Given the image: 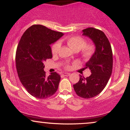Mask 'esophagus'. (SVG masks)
I'll return each instance as SVG.
<instances>
[{"label":"esophagus","instance_id":"obj_1","mask_svg":"<svg viewBox=\"0 0 130 130\" xmlns=\"http://www.w3.org/2000/svg\"><path fill=\"white\" fill-rule=\"evenodd\" d=\"M62 76H68L70 75V73H62Z\"/></svg>","mask_w":130,"mask_h":130}]
</instances>
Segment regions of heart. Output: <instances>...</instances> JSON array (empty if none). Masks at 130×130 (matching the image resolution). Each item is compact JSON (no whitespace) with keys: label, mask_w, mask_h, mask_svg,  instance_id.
Here are the masks:
<instances>
[{"label":"heart","mask_w":130,"mask_h":130,"mask_svg":"<svg viewBox=\"0 0 130 130\" xmlns=\"http://www.w3.org/2000/svg\"><path fill=\"white\" fill-rule=\"evenodd\" d=\"M66 42L70 48L74 51H80V54L84 59H89L95 54L96 46L93 43H86V40L80 36H72L68 37ZM60 43L59 41L56 42L52 46L51 51L53 54L56 55L59 53L60 48ZM70 67L68 62L65 63V68L68 69Z\"/></svg>","instance_id":"1"}]
</instances>
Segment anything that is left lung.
Masks as SVG:
<instances>
[{
    "label": "left lung",
    "mask_w": 130,
    "mask_h": 130,
    "mask_svg": "<svg viewBox=\"0 0 130 130\" xmlns=\"http://www.w3.org/2000/svg\"><path fill=\"white\" fill-rule=\"evenodd\" d=\"M83 32V35L93 41L96 51L83 68L89 69L92 74L86 78L80 75L79 80L73 87L79 96L89 99L100 93L108 84L112 71V51L108 38L100 30L89 27Z\"/></svg>",
    "instance_id": "1"
}]
</instances>
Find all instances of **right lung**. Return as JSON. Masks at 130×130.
Segmentation results:
<instances>
[{
    "label": "right lung",
    "instance_id": "obj_1",
    "mask_svg": "<svg viewBox=\"0 0 130 130\" xmlns=\"http://www.w3.org/2000/svg\"><path fill=\"white\" fill-rule=\"evenodd\" d=\"M63 35L42 25L30 27L22 35L16 53V67L22 86L34 97L47 98L57 90L60 76H46L44 62L53 57L50 44Z\"/></svg>",
    "mask_w": 130,
    "mask_h": 130
}]
</instances>
